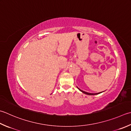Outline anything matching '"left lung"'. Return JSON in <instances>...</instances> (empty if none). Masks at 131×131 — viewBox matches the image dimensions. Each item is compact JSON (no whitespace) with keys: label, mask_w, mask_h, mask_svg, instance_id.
I'll list each match as a JSON object with an SVG mask.
<instances>
[{"label":"left lung","mask_w":131,"mask_h":131,"mask_svg":"<svg viewBox=\"0 0 131 131\" xmlns=\"http://www.w3.org/2000/svg\"><path fill=\"white\" fill-rule=\"evenodd\" d=\"M77 88L79 89V91H81L82 92V93H83L87 94V95H97V94H101L102 93H103V92H101V93H88V92H86V91H84L83 90H81L79 89L78 88V87H77Z\"/></svg>","instance_id":"left-lung-1"}]
</instances>
